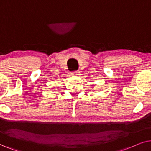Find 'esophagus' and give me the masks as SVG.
Returning a JSON list of instances; mask_svg holds the SVG:
<instances>
[{"label":"esophagus","mask_w":151,"mask_h":151,"mask_svg":"<svg viewBox=\"0 0 151 151\" xmlns=\"http://www.w3.org/2000/svg\"><path fill=\"white\" fill-rule=\"evenodd\" d=\"M79 72L78 71V70H77V71H74V72H71V74H72V75H79Z\"/></svg>","instance_id":"obj_1"}]
</instances>
